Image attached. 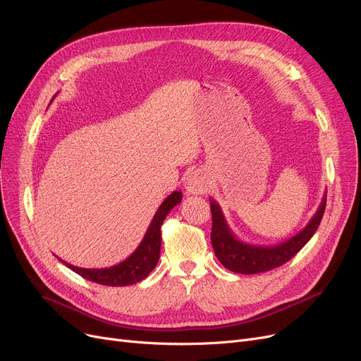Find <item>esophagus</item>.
Masks as SVG:
<instances>
[{
  "mask_svg": "<svg viewBox=\"0 0 361 361\" xmlns=\"http://www.w3.org/2000/svg\"><path fill=\"white\" fill-rule=\"evenodd\" d=\"M209 188V179L205 176L202 171L195 170L191 171V173H188L186 179H185V191L188 194H204L207 191Z\"/></svg>",
  "mask_w": 361,
  "mask_h": 361,
  "instance_id": "obj_1",
  "label": "esophagus"
}]
</instances>
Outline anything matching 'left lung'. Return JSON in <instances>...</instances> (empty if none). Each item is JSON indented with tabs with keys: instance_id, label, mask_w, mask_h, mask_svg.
I'll list each match as a JSON object with an SVG mask.
<instances>
[{
	"instance_id": "8db88e82",
	"label": "left lung",
	"mask_w": 361,
	"mask_h": 361,
	"mask_svg": "<svg viewBox=\"0 0 361 361\" xmlns=\"http://www.w3.org/2000/svg\"><path fill=\"white\" fill-rule=\"evenodd\" d=\"M326 207V195L323 197L316 214L308 221V225L295 236L278 245H251L245 244L233 235L223 212L216 200L210 198V209L213 216L212 225V244L219 262L228 270L254 274L271 269H276L293 257L308 243L317 231Z\"/></svg>"
}]
</instances>
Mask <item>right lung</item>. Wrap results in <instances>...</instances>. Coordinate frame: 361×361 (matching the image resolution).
I'll list each match as a JSON object with an SVG mask.
<instances>
[{
	"mask_svg": "<svg viewBox=\"0 0 361 361\" xmlns=\"http://www.w3.org/2000/svg\"><path fill=\"white\" fill-rule=\"evenodd\" d=\"M180 201L182 192L175 191L161 202L157 213L154 214L149 223L141 244L122 263L106 269H83L71 263H66L61 259L59 260L64 263L68 269H72L75 273L80 274L82 278L95 283L107 286H128L140 282L145 279L154 270V267L157 266L161 248V225L169 212Z\"/></svg>",
	"mask_w": 361,
	"mask_h": 361,
	"instance_id": "obj_1",
	"label": "right lung"
}]
</instances>
